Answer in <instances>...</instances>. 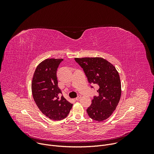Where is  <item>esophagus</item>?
I'll return each mask as SVG.
<instances>
[{"instance_id":"obj_1","label":"esophagus","mask_w":154,"mask_h":154,"mask_svg":"<svg viewBox=\"0 0 154 154\" xmlns=\"http://www.w3.org/2000/svg\"><path fill=\"white\" fill-rule=\"evenodd\" d=\"M81 97H82L81 96H80V95H79V96L75 98V100H79Z\"/></svg>"}]
</instances>
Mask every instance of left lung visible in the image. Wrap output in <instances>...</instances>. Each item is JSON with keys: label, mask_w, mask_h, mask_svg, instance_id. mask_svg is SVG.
<instances>
[{"label": "left lung", "mask_w": 154, "mask_h": 154, "mask_svg": "<svg viewBox=\"0 0 154 154\" xmlns=\"http://www.w3.org/2000/svg\"><path fill=\"white\" fill-rule=\"evenodd\" d=\"M75 60L83 69L89 83L99 86V96H94L92 103L86 109L88 115L99 122L106 119L116 109L121 96L118 72L112 63L102 58H75Z\"/></svg>", "instance_id": "left-lung-1"}]
</instances>
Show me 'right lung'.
I'll return each instance as SVG.
<instances>
[{"label": "right lung", "instance_id": "right-lung-1", "mask_svg": "<svg viewBox=\"0 0 154 154\" xmlns=\"http://www.w3.org/2000/svg\"><path fill=\"white\" fill-rule=\"evenodd\" d=\"M63 59L49 58L42 61L35 69L32 83L34 100L39 110L54 121L67 117L72 104L66 99L58 86L57 71Z\"/></svg>", "mask_w": 154, "mask_h": 154}]
</instances>
